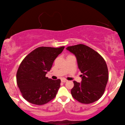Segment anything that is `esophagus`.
Here are the masks:
<instances>
[{
    "label": "esophagus",
    "instance_id": "esophagus-1",
    "mask_svg": "<svg viewBox=\"0 0 125 125\" xmlns=\"http://www.w3.org/2000/svg\"><path fill=\"white\" fill-rule=\"evenodd\" d=\"M61 81L62 82V83H66V82H67V80L64 79V78H62V79L61 80Z\"/></svg>",
    "mask_w": 125,
    "mask_h": 125
}]
</instances>
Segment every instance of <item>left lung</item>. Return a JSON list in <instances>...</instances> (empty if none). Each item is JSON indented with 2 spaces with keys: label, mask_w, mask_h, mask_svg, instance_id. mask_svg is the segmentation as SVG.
<instances>
[{
  "label": "left lung",
  "mask_w": 125,
  "mask_h": 125,
  "mask_svg": "<svg viewBox=\"0 0 125 125\" xmlns=\"http://www.w3.org/2000/svg\"><path fill=\"white\" fill-rule=\"evenodd\" d=\"M66 49L75 54L78 68L83 74L81 83L73 81L72 95L82 104L96 101L103 95L108 81V69L105 60L94 49L82 44L69 46Z\"/></svg>",
  "instance_id": "left-lung-1"
}]
</instances>
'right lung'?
Here are the masks:
<instances>
[{"label": "right lung", "mask_w": 125, "mask_h": 125, "mask_svg": "<svg viewBox=\"0 0 125 125\" xmlns=\"http://www.w3.org/2000/svg\"><path fill=\"white\" fill-rule=\"evenodd\" d=\"M64 47H38L21 61L17 71L16 82L22 96L27 101L42 105L56 97L61 80H53L45 75Z\"/></svg>", "instance_id": "add662e5"}]
</instances>
